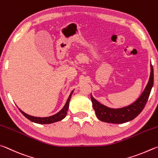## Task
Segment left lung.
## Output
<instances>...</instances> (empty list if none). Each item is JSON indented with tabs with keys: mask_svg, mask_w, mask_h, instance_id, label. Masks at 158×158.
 Segmentation results:
<instances>
[{
	"mask_svg": "<svg viewBox=\"0 0 158 158\" xmlns=\"http://www.w3.org/2000/svg\"><path fill=\"white\" fill-rule=\"evenodd\" d=\"M153 68L151 62V74L148 84L139 98L130 106L121 108H111L99 103L91 94L93 108L99 120L111 123H123L134 119L139 115L147 102L153 85Z\"/></svg>",
	"mask_w": 158,
	"mask_h": 158,
	"instance_id": "obj_1",
	"label": "left lung"
}]
</instances>
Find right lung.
Listing matches in <instances>:
<instances>
[{"label": "right lung", "mask_w": 158, "mask_h": 158, "mask_svg": "<svg viewBox=\"0 0 158 158\" xmlns=\"http://www.w3.org/2000/svg\"><path fill=\"white\" fill-rule=\"evenodd\" d=\"M73 90L71 92L70 95H69L67 101H66L64 106L62 107V109L61 110L60 112H58L57 114L52 115V116H50V117H33V116H30L29 114H27L26 113H25L24 112L22 111V110H21L19 108V110H20V112L23 114V116H25V117H26L27 119L31 121L32 122L39 123V124H50V123L57 122V121H60L61 120H62L63 118H64L66 117V114H67L68 109H69V102H70V99H71V95H72V94H73Z\"/></svg>", "instance_id": "right-lung-1"}]
</instances>
